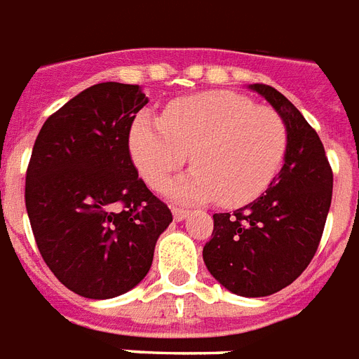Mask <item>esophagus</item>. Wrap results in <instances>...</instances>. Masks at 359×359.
<instances>
[{"label": "esophagus", "instance_id": "1", "mask_svg": "<svg viewBox=\"0 0 359 359\" xmlns=\"http://www.w3.org/2000/svg\"><path fill=\"white\" fill-rule=\"evenodd\" d=\"M172 217L177 220H184L187 217H190V211L188 209H179V207H172Z\"/></svg>", "mask_w": 359, "mask_h": 359}]
</instances>
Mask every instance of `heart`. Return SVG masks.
<instances>
[{"label": "heart", "mask_w": 359, "mask_h": 359, "mask_svg": "<svg viewBox=\"0 0 359 359\" xmlns=\"http://www.w3.org/2000/svg\"><path fill=\"white\" fill-rule=\"evenodd\" d=\"M285 148L287 127L280 114L230 91L175 100L163 121L140 114L129 135L133 161L148 187H165L192 153L196 169L167 192L179 201L219 200L224 207L257 200L280 171Z\"/></svg>", "instance_id": "obj_1"}]
</instances>
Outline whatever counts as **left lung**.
Returning a JSON list of instances; mask_svg holds the SVG:
<instances>
[{"instance_id": "1", "label": "left lung", "mask_w": 359, "mask_h": 359, "mask_svg": "<svg viewBox=\"0 0 359 359\" xmlns=\"http://www.w3.org/2000/svg\"><path fill=\"white\" fill-rule=\"evenodd\" d=\"M266 98L287 127L283 167L270 188L233 213H215L203 261L215 280L240 297H268L293 283L320 245L333 196V171L318 133L274 87Z\"/></svg>"}]
</instances>
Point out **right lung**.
Returning <instances> with one entry per match:
<instances>
[{
    "label": "right lung",
    "mask_w": 359,
    "mask_h": 359,
    "mask_svg": "<svg viewBox=\"0 0 359 359\" xmlns=\"http://www.w3.org/2000/svg\"><path fill=\"white\" fill-rule=\"evenodd\" d=\"M144 104L139 85H93L47 118L32 150L24 190L32 232L57 280L85 299H112L144 280L172 220L129 152Z\"/></svg>",
    "instance_id": "1"
}]
</instances>
